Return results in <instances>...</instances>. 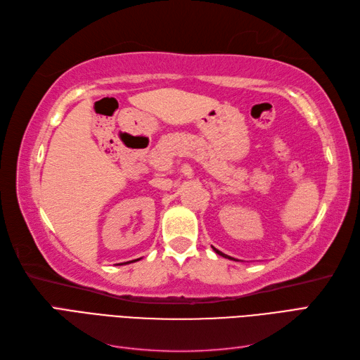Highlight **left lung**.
I'll list each match as a JSON object with an SVG mask.
<instances>
[{
    "instance_id": "left-lung-1",
    "label": "left lung",
    "mask_w": 360,
    "mask_h": 360,
    "mask_svg": "<svg viewBox=\"0 0 360 360\" xmlns=\"http://www.w3.org/2000/svg\"><path fill=\"white\" fill-rule=\"evenodd\" d=\"M213 250H214V252H216L217 255H222V257H225V258H228V259H234V261H238V259H236V258H233V257H228V255H225L224 252H221V250H217L216 248H213Z\"/></svg>"
}]
</instances>
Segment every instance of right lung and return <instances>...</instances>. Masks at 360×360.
Listing matches in <instances>:
<instances>
[{"mask_svg": "<svg viewBox=\"0 0 360 360\" xmlns=\"http://www.w3.org/2000/svg\"><path fill=\"white\" fill-rule=\"evenodd\" d=\"M138 259H141V258H138ZM138 259H132V261H127V263H134V261H138ZM127 263H124V264H127Z\"/></svg>", "mask_w": 360, "mask_h": 360, "instance_id": "1", "label": "right lung"}]
</instances>
